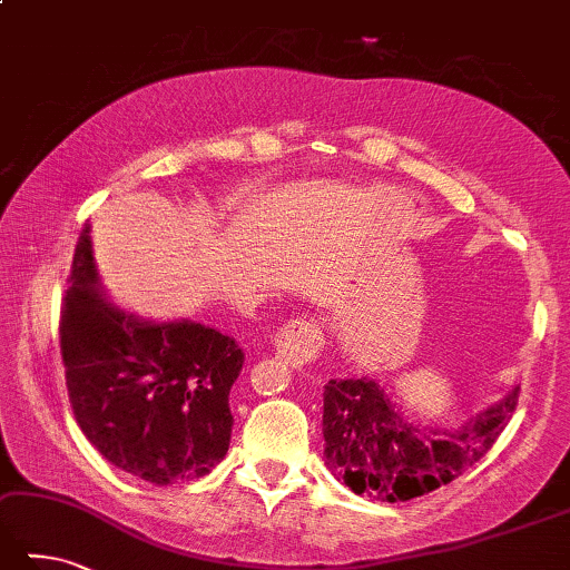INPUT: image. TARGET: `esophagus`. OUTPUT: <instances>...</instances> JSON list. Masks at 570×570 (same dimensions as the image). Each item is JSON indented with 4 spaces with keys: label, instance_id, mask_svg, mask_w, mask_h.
Here are the masks:
<instances>
[{
    "label": "esophagus",
    "instance_id": "obj_1",
    "mask_svg": "<svg viewBox=\"0 0 570 570\" xmlns=\"http://www.w3.org/2000/svg\"><path fill=\"white\" fill-rule=\"evenodd\" d=\"M322 342H325V335H322V327L317 320L295 317L285 322L281 332H277L275 350L289 364V367L299 370L305 367V364L317 360Z\"/></svg>",
    "mask_w": 570,
    "mask_h": 570
}]
</instances>
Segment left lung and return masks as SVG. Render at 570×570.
Wrapping results in <instances>:
<instances>
[{"label":"left lung","instance_id":"1","mask_svg":"<svg viewBox=\"0 0 570 570\" xmlns=\"http://www.w3.org/2000/svg\"><path fill=\"white\" fill-rule=\"evenodd\" d=\"M519 386L481 412L466 429L439 434L412 426L394 410L380 382L330 380L325 384V464L354 493L410 501L452 484L497 442L519 404Z\"/></svg>","mask_w":570,"mask_h":570}]
</instances>
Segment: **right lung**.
Returning <instances> with one entry per match:
<instances>
[{
  "label": "right lung",
  "instance_id": "add662e5",
  "mask_svg": "<svg viewBox=\"0 0 570 570\" xmlns=\"http://www.w3.org/2000/svg\"><path fill=\"white\" fill-rule=\"evenodd\" d=\"M59 342L73 419L114 466L158 487L200 479L228 452L245 354L198 322H144L99 295L89 228L73 253Z\"/></svg>",
  "mask_w": 570,
  "mask_h": 570
}]
</instances>
